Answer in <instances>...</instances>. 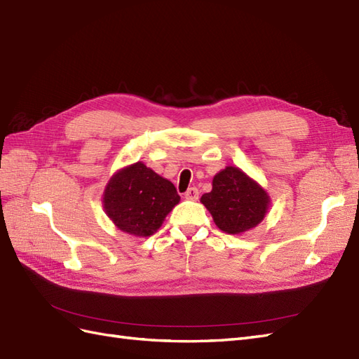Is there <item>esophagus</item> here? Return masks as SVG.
Here are the masks:
<instances>
[{
  "label": "esophagus",
  "instance_id": "34e87169",
  "mask_svg": "<svg viewBox=\"0 0 359 359\" xmlns=\"http://www.w3.org/2000/svg\"><path fill=\"white\" fill-rule=\"evenodd\" d=\"M198 196H200V192H198V189H197L196 187L189 188V189L185 192V198H187V200H198Z\"/></svg>",
  "mask_w": 359,
  "mask_h": 359
}]
</instances>
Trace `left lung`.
<instances>
[{
    "label": "left lung",
    "mask_w": 359,
    "mask_h": 359,
    "mask_svg": "<svg viewBox=\"0 0 359 359\" xmlns=\"http://www.w3.org/2000/svg\"><path fill=\"white\" fill-rule=\"evenodd\" d=\"M212 185V191L204 194L201 203L222 231L239 234L262 222L269 197L243 171L227 167L213 177Z\"/></svg>",
    "instance_id": "1"
}]
</instances>
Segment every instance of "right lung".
<instances>
[{
	"instance_id": "right-lung-1",
	"label": "right lung",
	"mask_w": 359,
	"mask_h": 359,
	"mask_svg": "<svg viewBox=\"0 0 359 359\" xmlns=\"http://www.w3.org/2000/svg\"><path fill=\"white\" fill-rule=\"evenodd\" d=\"M180 197L172 183L142 162L114 174L108 183L104 206L121 231L134 236L155 233Z\"/></svg>"
}]
</instances>
